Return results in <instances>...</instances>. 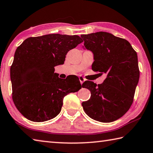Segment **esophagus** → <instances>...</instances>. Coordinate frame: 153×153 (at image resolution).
Here are the masks:
<instances>
[{"label":"esophagus","instance_id":"34e87169","mask_svg":"<svg viewBox=\"0 0 153 153\" xmlns=\"http://www.w3.org/2000/svg\"><path fill=\"white\" fill-rule=\"evenodd\" d=\"M79 81H80V83H81V84H82L83 83H84V82L85 80L84 77H83L82 76H79Z\"/></svg>","mask_w":153,"mask_h":153}]
</instances>
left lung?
<instances>
[{
    "mask_svg": "<svg viewBox=\"0 0 153 153\" xmlns=\"http://www.w3.org/2000/svg\"><path fill=\"white\" fill-rule=\"evenodd\" d=\"M83 48L94 55L92 70L106 74L101 84L83 83L91 97L82 102L89 117L101 123L115 121L126 113L133 102L140 77L137 53L124 39L100 31L81 35ZM82 40V41H83Z\"/></svg>",
    "mask_w": 153,
    "mask_h": 153,
    "instance_id": "obj_1",
    "label": "left lung"
}]
</instances>
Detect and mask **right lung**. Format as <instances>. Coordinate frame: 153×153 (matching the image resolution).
Listing matches in <instances>:
<instances>
[{"label": "right lung", "instance_id": "1", "mask_svg": "<svg viewBox=\"0 0 153 153\" xmlns=\"http://www.w3.org/2000/svg\"><path fill=\"white\" fill-rule=\"evenodd\" d=\"M77 35L49 34L29 37L19 46L10 67L13 100L25 117L47 121L59 114L63 98L82 88L76 76L62 80L54 67L82 42Z\"/></svg>", "mask_w": 153, "mask_h": 153}]
</instances>
